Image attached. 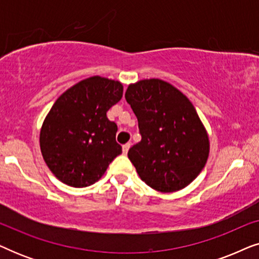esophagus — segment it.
<instances>
[{
    "instance_id": "esophagus-1",
    "label": "esophagus",
    "mask_w": 259,
    "mask_h": 259,
    "mask_svg": "<svg viewBox=\"0 0 259 259\" xmlns=\"http://www.w3.org/2000/svg\"><path fill=\"white\" fill-rule=\"evenodd\" d=\"M130 147H131V144H125V145H122V152H123V154H127V152H128V150H130Z\"/></svg>"
}]
</instances>
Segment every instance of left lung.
Here are the masks:
<instances>
[{"instance_id": "8db88e82", "label": "left lung", "mask_w": 259, "mask_h": 259, "mask_svg": "<svg viewBox=\"0 0 259 259\" xmlns=\"http://www.w3.org/2000/svg\"><path fill=\"white\" fill-rule=\"evenodd\" d=\"M125 98L141 136L128 151L141 180L160 192L184 189L204 168L210 150L196 108L182 92L159 79L130 84Z\"/></svg>"}]
</instances>
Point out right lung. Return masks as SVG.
<instances>
[{
  "mask_svg": "<svg viewBox=\"0 0 259 259\" xmlns=\"http://www.w3.org/2000/svg\"><path fill=\"white\" fill-rule=\"evenodd\" d=\"M122 84L92 76L67 90L46 116L40 133L42 157L62 183L90 186L121 154L118 126L106 113L122 98Z\"/></svg>",
  "mask_w": 259,
  "mask_h": 259,
  "instance_id": "right-lung-1",
  "label": "right lung"
}]
</instances>
